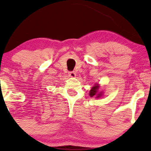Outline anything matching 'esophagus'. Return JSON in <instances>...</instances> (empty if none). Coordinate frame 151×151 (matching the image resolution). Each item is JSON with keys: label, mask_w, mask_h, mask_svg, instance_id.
Returning a JSON list of instances; mask_svg holds the SVG:
<instances>
[{"label": "esophagus", "mask_w": 151, "mask_h": 151, "mask_svg": "<svg viewBox=\"0 0 151 151\" xmlns=\"http://www.w3.org/2000/svg\"><path fill=\"white\" fill-rule=\"evenodd\" d=\"M69 76L71 78H75L76 76V73L74 71H71V72H69Z\"/></svg>", "instance_id": "esophagus-1"}]
</instances>
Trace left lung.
<instances>
[{"instance_id": "1", "label": "left lung", "mask_w": 151, "mask_h": 151, "mask_svg": "<svg viewBox=\"0 0 151 151\" xmlns=\"http://www.w3.org/2000/svg\"><path fill=\"white\" fill-rule=\"evenodd\" d=\"M99 88H100V86L98 84H95V85L91 88L90 90L89 96L91 97H96V98H100L102 96V91L99 92Z\"/></svg>"}]
</instances>
